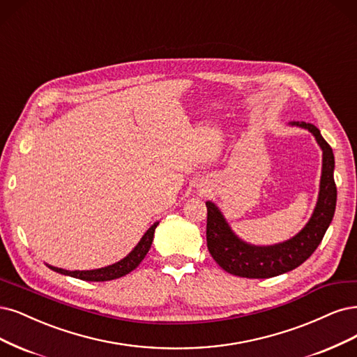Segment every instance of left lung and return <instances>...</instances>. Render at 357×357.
<instances>
[{"label": "left lung", "mask_w": 357, "mask_h": 357, "mask_svg": "<svg viewBox=\"0 0 357 357\" xmlns=\"http://www.w3.org/2000/svg\"><path fill=\"white\" fill-rule=\"evenodd\" d=\"M291 124L309 130L324 151L321 192L314 213L305 227L292 239L273 247H254L233 235L217 206L206 202V247L215 263L230 275L264 279L294 270L316 251L333 221L337 204L333 149L313 124L304 121H292Z\"/></svg>", "instance_id": "obj_1"}]
</instances>
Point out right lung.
<instances>
[{
    "label": "right lung",
    "instance_id": "right-lung-1",
    "mask_svg": "<svg viewBox=\"0 0 357 357\" xmlns=\"http://www.w3.org/2000/svg\"><path fill=\"white\" fill-rule=\"evenodd\" d=\"M156 226H158V223H155L149 230L144 233V236L140 239L137 247L134 248L126 258H122L121 261H118L112 266L96 268V270H75V272H69V270H63V268L53 267V266H48V267L54 270V272H57V273L68 275V276L82 279V280H89V282H105V280L122 278V276L128 275L130 272H132V270L142 263L147 251L151 250Z\"/></svg>",
    "mask_w": 357,
    "mask_h": 357
}]
</instances>
